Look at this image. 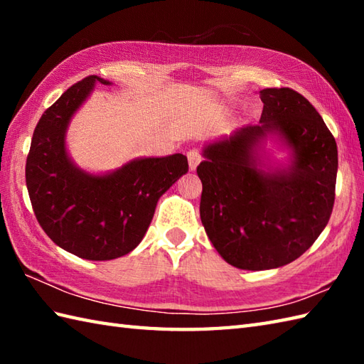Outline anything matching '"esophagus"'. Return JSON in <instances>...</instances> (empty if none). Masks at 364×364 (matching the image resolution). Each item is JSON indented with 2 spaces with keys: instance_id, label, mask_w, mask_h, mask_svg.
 Listing matches in <instances>:
<instances>
[{
  "instance_id": "34e87169",
  "label": "esophagus",
  "mask_w": 364,
  "mask_h": 364,
  "mask_svg": "<svg viewBox=\"0 0 364 364\" xmlns=\"http://www.w3.org/2000/svg\"><path fill=\"white\" fill-rule=\"evenodd\" d=\"M188 161H189V168L191 170H196L198 162L202 161V153H200V150L197 149H192L188 151Z\"/></svg>"
}]
</instances>
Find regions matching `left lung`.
<instances>
[{
  "label": "left lung",
  "mask_w": 364,
  "mask_h": 364,
  "mask_svg": "<svg viewBox=\"0 0 364 364\" xmlns=\"http://www.w3.org/2000/svg\"><path fill=\"white\" fill-rule=\"evenodd\" d=\"M258 125L210 144L197 167L200 218L214 249L231 266L266 270L304 255L333 211L338 149L319 112L289 87L262 89ZM277 132L294 150L288 171L264 173L254 146Z\"/></svg>",
  "instance_id": "1"
}]
</instances>
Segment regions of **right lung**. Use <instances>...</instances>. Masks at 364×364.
I'll return each mask as SVG.
<instances>
[{"label": "right lung", "instance_id": "right-lung-1", "mask_svg": "<svg viewBox=\"0 0 364 364\" xmlns=\"http://www.w3.org/2000/svg\"><path fill=\"white\" fill-rule=\"evenodd\" d=\"M95 82L111 84L90 75L42 114L26 158V186L36 219L54 244L84 259L107 261L136 249L159 197L189 166L176 153L131 161L103 176L76 168L65 151V129Z\"/></svg>", "mask_w": 364, "mask_h": 364}]
</instances>
